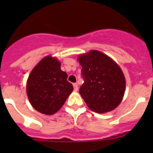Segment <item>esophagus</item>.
Listing matches in <instances>:
<instances>
[{
  "label": "esophagus",
  "mask_w": 153,
  "mask_h": 153,
  "mask_svg": "<svg viewBox=\"0 0 153 153\" xmlns=\"http://www.w3.org/2000/svg\"><path fill=\"white\" fill-rule=\"evenodd\" d=\"M74 88L75 91H77L78 90V84L77 83H74Z\"/></svg>",
  "instance_id": "1"
}]
</instances>
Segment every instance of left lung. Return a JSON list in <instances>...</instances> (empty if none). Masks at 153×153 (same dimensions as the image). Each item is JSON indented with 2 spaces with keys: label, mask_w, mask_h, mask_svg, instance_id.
<instances>
[{
  "label": "left lung",
  "mask_w": 153,
  "mask_h": 153,
  "mask_svg": "<svg viewBox=\"0 0 153 153\" xmlns=\"http://www.w3.org/2000/svg\"><path fill=\"white\" fill-rule=\"evenodd\" d=\"M84 83L79 93L91 110L112 111L123 98L126 79L122 70L111 58L98 51H90L78 57Z\"/></svg>",
  "instance_id": "8db88e82"
}]
</instances>
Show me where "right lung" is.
I'll return each mask as SVG.
<instances>
[{"instance_id": "add662e5", "label": "right lung", "mask_w": 153, "mask_h": 153, "mask_svg": "<svg viewBox=\"0 0 153 153\" xmlns=\"http://www.w3.org/2000/svg\"><path fill=\"white\" fill-rule=\"evenodd\" d=\"M73 90V85L67 81V73L60 69V62L51 56L39 62L27 82L30 102L36 110L46 115L56 113Z\"/></svg>"}]
</instances>
